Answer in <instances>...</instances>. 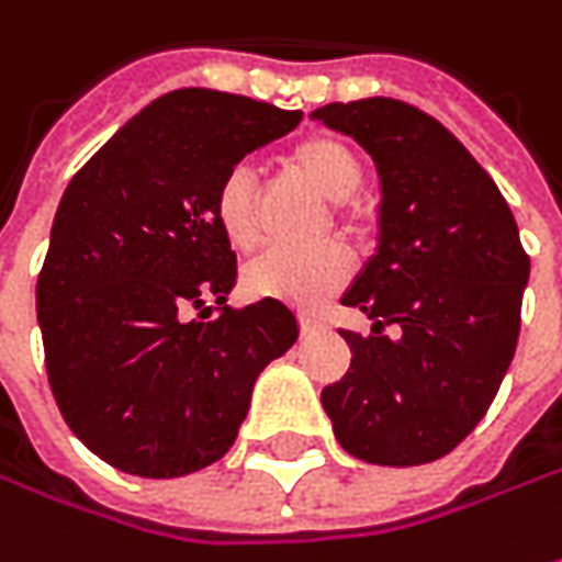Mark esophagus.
Masks as SVG:
<instances>
[{
	"label": "esophagus",
	"mask_w": 562,
	"mask_h": 562,
	"mask_svg": "<svg viewBox=\"0 0 562 562\" xmlns=\"http://www.w3.org/2000/svg\"><path fill=\"white\" fill-rule=\"evenodd\" d=\"M299 323L301 333H317V329H323V319L314 317V314H299Z\"/></svg>",
	"instance_id": "esophagus-1"
}]
</instances>
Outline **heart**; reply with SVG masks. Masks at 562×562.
I'll return each instance as SVG.
<instances>
[{
	"label": "heart",
	"instance_id": "heart-1",
	"mask_svg": "<svg viewBox=\"0 0 562 562\" xmlns=\"http://www.w3.org/2000/svg\"><path fill=\"white\" fill-rule=\"evenodd\" d=\"M289 167L299 173L304 183H311L319 195L339 202L336 217L345 223V199H351L363 183V161L355 148L339 136H311L289 151ZM214 217L226 236V243L236 251H251L261 239L258 223V195L255 180L248 170H233L223 177L217 199H214ZM351 277V258L336 243L317 245V248H273L245 267L243 285L255 299H277L285 304L311 307L326 295H333L341 282Z\"/></svg>",
	"mask_w": 562,
	"mask_h": 562
}]
</instances>
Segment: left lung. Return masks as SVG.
I'll return each mask as SVG.
<instances>
[{"label":"left lung","instance_id":"1","mask_svg":"<svg viewBox=\"0 0 562 562\" xmlns=\"http://www.w3.org/2000/svg\"><path fill=\"white\" fill-rule=\"evenodd\" d=\"M355 136L379 173V245L341 304L373 336L339 329L348 373L323 411L351 457L419 467L451 454L492 407L519 339L529 255L501 189L436 117L397 99L314 111ZM397 325V337H382Z\"/></svg>","mask_w":562,"mask_h":562}]
</instances>
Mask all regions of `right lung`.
Masks as SVG:
<instances>
[{
  "label": "right lung",
  "instance_id": "add662e5",
  "mask_svg": "<svg viewBox=\"0 0 562 562\" xmlns=\"http://www.w3.org/2000/svg\"><path fill=\"white\" fill-rule=\"evenodd\" d=\"M299 121L233 92L173 89L65 189L36 319L58 411L114 470L173 479L221 460L255 379L299 339L282 301L226 304L236 251L214 217L223 177Z\"/></svg>",
  "mask_w": 562,
  "mask_h": 562
}]
</instances>
